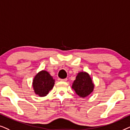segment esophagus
<instances>
[{
    "label": "esophagus",
    "mask_w": 130,
    "mask_h": 130,
    "mask_svg": "<svg viewBox=\"0 0 130 130\" xmlns=\"http://www.w3.org/2000/svg\"><path fill=\"white\" fill-rule=\"evenodd\" d=\"M60 81H63V82H66L67 81V78H64V79H60Z\"/></svg>",
    "instance_id": "34e87169"
}]
</instances>
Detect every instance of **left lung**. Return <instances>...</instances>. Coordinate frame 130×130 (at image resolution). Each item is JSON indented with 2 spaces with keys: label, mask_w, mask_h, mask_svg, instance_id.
I'll return each instance as SVG.
<instances>
[{
  "label": "left lung",
  "mask_w": 130,
  "mask_h": 130,
  "mask_svg": "<svg viewBox=\"0 0 130 130\" xmlns=\"http://www.w3.org/2000/svg\"><path fill=\"white\" fill-rule=\"evenodd\" d=\"M94 88V84L90 76L87 72L83 71L77 74L72 85V89L74 90L76 94L83 98L90 94Z\"/></svg>",
  "instance_id": "1"
}]
</instances>
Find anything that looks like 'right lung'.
Returning a JSON list of instances; mask_svg holds the SVG:
<instances>
[{"label":"right lung","mask_w":130,"mask_h":130,"mask_svg":"<svg viewBox=\"0 0 130 130\" xmlns=\"http://www.w3.org/2000/svg\"><path fill=\"white\" fill-rule=\"evenodd\" d=\"M55 79L49 72L42 70L38 72L32 80V86L35 94L40 97L46 96L53 89Z\"/></svg>","instance_id":"right-lung-1"}]
</instances>
